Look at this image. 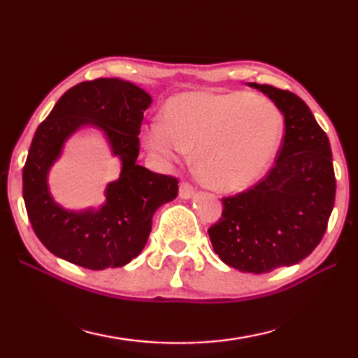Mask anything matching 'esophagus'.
Here are the masks:
<instances>
[{"label": "esophagus", "mask_w": 358, "mask_h": 358, "mask_svg": "<svg viewBox=\"0 0 358 358\" xmlns=\"http://www.w3.org/2000/svg\"><path fill=\"white\" fill-rule=\"evenodd\" d=\"M196 192V187H194L191 183L187 181H181L180 183V197L181 199H191Z\"/></svg>", "instance_id": "esophagus-1"}]
</instances>
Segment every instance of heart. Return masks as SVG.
<instances>
[{
    "mask_svg": "<svg viewBox=\"0 0 358 358\" xmlns=\"http://www.w3.org/2000/svg\"><path fill=\"white\" fill-rule=\"evenodd\" d=\"M282 131L278 108L248 93L191 92L173 96L164 121L153 120L142 138L150 155L162 162H196L207 185L220 191L250 186L273 159Z\"/></svg>",
    "mask_w": 358,
    "mask_h": 358,
    "instance_id": "1",
    "label": "heart"
}]
</instances>
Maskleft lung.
I'll use <instances>...</instances> for the list:
<instances>
[{
  "label": "left lung",
  "instance_id": "8db88e82",
  "mask_svg": "<svg viewBox=\"0 0 358 358\" xmlns=\"http://www.w3.org/2000/svg\"><path fill=\"white\" fill-rule=\"evenodd\" d=\"M250 85L282 112L286 132L265 177L222 197V215L208 235L224 264L259 275L299 264L320 243L336 180L329 137L305 101L271 85Z\"/></svg>",
  "mask_w": 358,
  "mask_h": 358
}]
</instances>
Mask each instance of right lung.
<instances>
[{
  "label": "right lung",
  "instance_id": "right-lung-1",
  "mask_svg": "<svg viewBox=\"0 0 358 358\" xmlns=\"http://www.w3.org/2000/svg\"><path fill=\"white\" fill-rule=\"evenodd\" d=\"M150 104V94L134 83L96 78L69 88L38 126L23 166V201L34 234L55 256L90 270L123 266L143 250L157 207L177 197V178L137 162L138 134ZM83 124L106 132L124 167L98 212L74 214L52 202L46 173L65 138Z\"/></svg>",
  "mask_w": 358,
  "mask_h": 358
}]
</instances>
